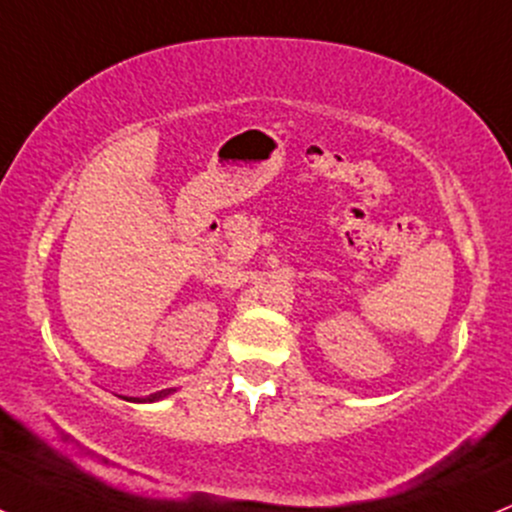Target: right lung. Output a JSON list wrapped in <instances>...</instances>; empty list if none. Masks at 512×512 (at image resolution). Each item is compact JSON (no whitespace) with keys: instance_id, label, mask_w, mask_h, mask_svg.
Returning <instances> with one entry per match:
<instances>
[{"instance_id":"right-lung-1","label":"right lung","mask_w":512,"mask_h":512,"mask_svg":"<svg viewBox=\"0 0 512 512\" xmlns=\"http://www.w3.org/2000/svg\"><path fill=\"white\" fill-rule=\"evenodd\" d=\"M165 393H167V391H162V393H155L153 398H160V396H165ZM153 398H150V401H153Z\"/></svg>"}]
</instances>
